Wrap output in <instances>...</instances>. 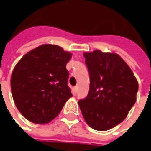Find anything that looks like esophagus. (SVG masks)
<instances>
[{"instance_id":"1","label":"esophagus","mask_w":151,"mask_h":151,"mask_svg":"<svg viewBox=\"0 0 151 151\" xmlns=\"http://www.w3.org/2000/svg\"><path fill=\"white\" fill-rule=\"evenodd\" d=\"M78 86H75V87H73V95H76V94H77V92H78Z\"/></svg>"}]
</instances>
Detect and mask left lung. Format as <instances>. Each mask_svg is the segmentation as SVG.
Masks as SVG:
<instances>
[{"label":"left lung","instance_id":"obj_1","mask_svg":"<svg viewBox=\"0 0 151 151\" xmlns=\"http://www.w3.org/2000/svg\"><path fill=\"white\" fill-rule=\"evenodd\" d=\"M84 56L89 73V92L78 104L91 128L106 131L126 117L136 103L138 82L117 54L96 50Z\"/></svg>","mask_w":151,"mask_h":151}]
</instances>
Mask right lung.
<instances>
[{
  "instance_id": "add662e5",
  "label": "right lung",
  "mask_w": 151,
  "mask_h": 151,
  "mask_svg": "<svg viewBox=\"0 0 151 151\" xmlns=\"http://www.w3.org/2000/svg\"><path fill=\"white\" fill-rule=\"evenodd\" d=\"M70 58L59 46L43 45L16 64L11 78L12 94L18 110L29 122L48 123L72 96L66 68Z\"/></svg>"
}]
</instances>
